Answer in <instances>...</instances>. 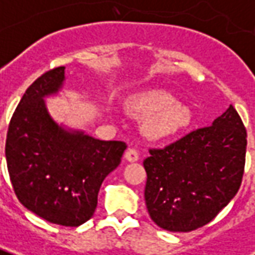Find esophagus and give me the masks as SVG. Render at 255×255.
<instances>
[{"label": "esophagus", "mask_w": 255, "mask_h": 255, "mask_svg": "<svg viewBox=\"0 0 255 255\" xmlns=\"http://www.w3.org/2000/svg\"><path fill=\"white\" fill-rule=\"evenodd\" d=\"M124 157H126V160H128V162H136V160L139 159V153H138V150L134 149V148H129V149L126 150Z\"/></svg>", "instance_id": "34e87169"}]
</instances>
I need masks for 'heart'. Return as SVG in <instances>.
<instances>
[{
  "mask_svg": "<svg viewBox=\"0 0 255 255\" xmlns=\"http://www.w3.org/2000/svg\"><path fill=\"white\" fill-rule=\"evenodd\" d=\"M129 113L138 117H151L145 123V131L153 138H166L177 134L191 123L190 107L180 102L170 92L152 89L134 95L127 100Z\"/></svg>",
  "mask_w": 255,
  "mask_h": 255,
  "instance_id": "heart-1",
  "label": "heart"
}]
</instances>
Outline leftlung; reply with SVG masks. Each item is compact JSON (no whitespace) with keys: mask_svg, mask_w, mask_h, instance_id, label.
<instances>
[{"mask_svg":"<svg viewBox=\"0 0 255 255\" xmlns=\"http://www.w3.org/2000/svg\"><path fill=\"white\" fill-rule=\"evenodd\" d=\"M246 148V128L230 105L212 126L163 149H149L143 167L150 219L169 232H191L211 222L240 188Z\"/></svg>","mask_w":255,"mask_h":255,"instance_id":"left-lung-1","label":"left lung"}]
</instances>
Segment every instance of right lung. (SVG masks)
Masks as SVG:
<instances>
[{
  "mask_svg": "<svg viewBox=\"0 0 255 255\" xmlns=\"http://www.w3.org/2000/svg\"><path fill=\"white\" fill-rule=\"evenodd\" d=\"M64 69H50L26 89L8 127L5 157L19 202L47 222L75 228L93 216L100 186L127 145L53 120L44 98L61 89Z\"/></svg>",
  "mask_w": 255,
  "mask_h": 255,
  "instance_id": "add662e5",
  "label": "right lung"
}]
</instances>
